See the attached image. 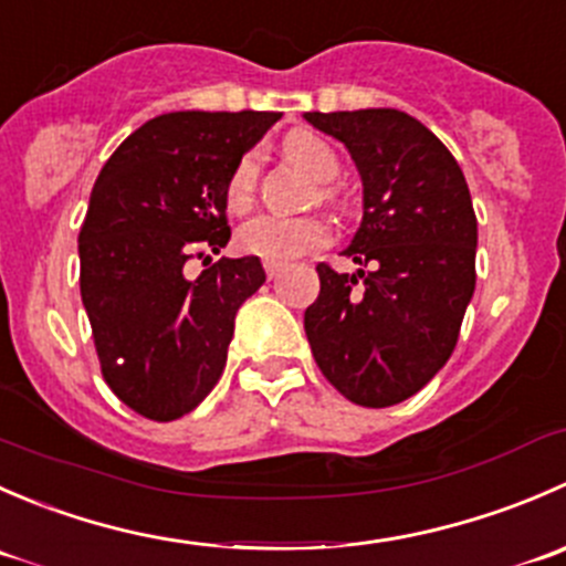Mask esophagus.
Wrapping results in <instances>:
<instances>
[{
	"instance_id": "obj_1",
	"label": "esophagus",
	"mask_w": 566,
	"mask_h": 566,
	"mask_svg": "<svg viewBox=\"0 0 566 566\" xmlns=\"http://www.w3.org/2000/svg\"><path fill=\"white\" fill-rule=\"evenodd\" d=\"M265 273L268 279H276L282 273V262H265Z\"/></svg>"
}]
</instances>
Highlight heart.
<instances>
[{"label": "heart", "instance_id": "obj_1", "mask_svg": "<svg viewBox=\"0 0 566 566\" xmlns=\"http://www.w3.org/2000/svg\"><path fill=\"white\" fill-rule=\"evenodd\" d=\"M284 156L293 164L304 167L317 180H331L339 172L334 150L312 130H290L284 136ZM256 175H260V158L254 150L243 153L232 167L224 186V205L232 213H247L256 197ZM325 202H336L334 188L323 186ZM331 230L323 219L306 216V219H282V216H256L238 232V247L251 256H260L265 262H287L306 251L323 249L328 243Z\"/></svg>", "mask_w": 566, "mask_h": 566}]
</instances>
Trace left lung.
<instances>
[{"mask_svg":"<svg viewBox=\"0 0 566 566\" xmlns=\"http://www.w3.org/2000/svg\"><path fill=\"white\" fill-rule=\"evenodd\" d=\"M350 150L364 219L345 249L369 268L319 262L304 312L319 373L342 397L389 408L424 389L458 345L476 284V213L465 175L430 128L397 108L306 112Z\"/></svg>","mask_w":566,"mask_h":566,"instance_id":"left-lung-1","label":"left lung"}]
</instances>
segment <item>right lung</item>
<instances>
[{
  "mask_svg": "<svg viewBox=\"0 0 566 566\" xmlns=\"http://www.w3.org/2000/svg\"><path fill=\"white\" fill-rule=\"evenodd\" d=\"M279 112H172L101 169L78 232L82 301L106 386L139 416L172 421L219 384L256 256L210 262L230 241L224 186ZM202 259L197 280L185 262Z\"/></svg>",
  "mask_w": 566,
  "mask_h": 566,
  "instance_id": "add662e5",
  "label": "right lung"
}]
</instances>
